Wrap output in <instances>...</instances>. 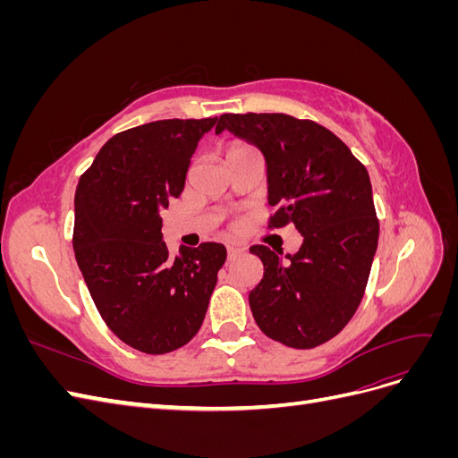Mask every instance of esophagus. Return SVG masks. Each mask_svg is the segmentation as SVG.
<instances>
[{
  "mask_svg": "<svg viewBox=\"0 0 458 458\" xmlns=\"http://www.w3.org/2000/svg\"><path fill=\"white\" fill-rule=\"evenodd\" d=\"M242 254V248H237V246H229L227 248V259L231 261V259H234L237 256H241Z\"/></svg>",
  "mask_w": 458,
  "mask_h": 458,
  "instance_id": "1",
  "label": "esophagus"
}]
</instances>
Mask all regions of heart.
<instances>
[{
    "label": "heart",
    "mask_w": 458,
    "mask_h": 458,
    "mask_svg": "<svg viewBox=\"0 0 458 458\" xmlns=\"http://www.w3.org/2000/svg\"><path fill=\"white\" fill-rule=\"evenodd\" d=\"M254 147H250V145H246V143H233L231 147H229V150H227V157L229 155H237V152H244V150H252Z\"/></svg>",
    "instance_id": "obj_1"
}]
</instances>
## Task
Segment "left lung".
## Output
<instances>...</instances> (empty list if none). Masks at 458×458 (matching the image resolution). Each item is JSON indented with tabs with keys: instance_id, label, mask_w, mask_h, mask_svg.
I'll use <instances>...</instances> for the list:
<instances>
[{
	"instance_id": "1",
	"label": "left lung",
	"mask_w": 458,
	"mask_h": 458,
	"mask_svg": "<svg viewBox=\"0 0 458 458\" xmlns=\"http://www.w3.org/2000/svg\"><path fill=\"white\" fill-rule=\"evenodd\" d=\"M229 130L254 143L267 162L269 229L294 224L303 242L281 259L269 246L250 252L263 279L250 310L266 336L311 350L335 338L363 300L378 217L369 172L340 137L313 120L281 113L221 114L216 133Z\"/></svg>"
}]
</instances>
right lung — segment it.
<instances>
[{"label":"right lung","instance_id":"add662e5","mask_svg":"<svg viewBox=\"0 0 458 458\" xmlns=\"http://www.w3.org/2000/svg\"><path fill=\"white\" fill-rule=\"evenodd\" d=\"M216 122L174 118L120 131L78 182V267L106 327L143 353L191 342L227 258L217 242L172 256L162 241L160 212L182 195L192 152Z\"/></svg>","mask_w":458,"mask_h":458}]
</instances>
